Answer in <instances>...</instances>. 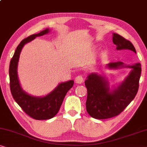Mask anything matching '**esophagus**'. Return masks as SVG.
<instances>
[{"instance_id": "34e87169", "label": "esophagus", "mask_w": 147, "mask_h": 147, "mask_svg": "<svg viewBox=\"0 0 147 147\" xmlns=\"http://www.w3.org/2000/svg\"><path fill=\"white\" fill-rule=\"evenodd\" d=\"M83 81H84V78H83V76L82 75H78L77 76H76L75 82L76 83L81 84Z\"/></svg>"}]
</instances>
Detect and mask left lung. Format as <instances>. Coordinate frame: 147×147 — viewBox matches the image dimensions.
<instances>
[{
    "instance_id": "8db88e82",
    "label": "left lung",
    "mask_w": 147,
    "mask_h": 147,
    "mask_svg": "<svg viewBox=\"0 0 147 147\" xmlns=\"http://www.w3.org/2000/svg\"><path fill=\"white\" fill-rule=\"evenodd\" d=\"M113 43L117 50H129L136 53L133 45L121 35L113 34ZM123 62L110 63L109 68L123 67ZM133 70L129 76L118 88L109 92V84L102 76L93 73L88 76L85 81L87 88L86 111L90 117L96 119H106L116 117L123 112L135 98L139 87L141 65L139 63L129 66Z\"/></svg>"
}]
</instances>
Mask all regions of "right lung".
<instances>
[{
    "mask_svg": "<svg viewBox=\"0 0 147 147\" xmlns=\"http://www.w3.org/2000/svg\"><path fill=\"white\" fill-rule=\"evenodd\" d=\"M48 32L49 29L47 28L38 34H32L23 39L18 45L9 66L10 88L12 96L26 115L36 120L50 119L55 117L61 108L66 94L74 84L73 80L63 82L52 92L42 98L30 96L20 87L17 76V65L22 47L36 36H42Z\"/></svg>",
    "mask_w": 147,
    "mask_h": 147,
    "instance_id": "1",
    "label": "right lung"
}]
</instances>
